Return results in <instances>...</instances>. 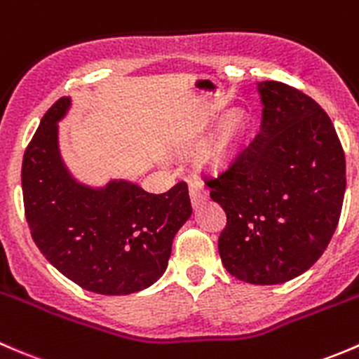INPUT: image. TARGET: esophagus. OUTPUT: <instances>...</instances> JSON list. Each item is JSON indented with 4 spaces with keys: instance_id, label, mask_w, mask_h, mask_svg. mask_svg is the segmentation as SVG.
<instances>
[{
    "instance_id": "34e87169",
    "label": "esophagus",
    "mask_w": 359,
    "mask_h": 359,
    "mask_svg": "<svg viewBox=\"0 0 359 359\" xmlns=\"http://www.w3.org/2000/svg\"><path fill=\"white\" fill-rule=\"evenodd\" d=\"M207 195H209V194H207L205 187L201 183V181H197V180L190 181V198H191V204L198 205L202 201H205Z\"/></svg>"
}]
</instances>
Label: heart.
<instances>
[{
  "instance_id": "obj_1",
  "label": "heart",
  "mask_w": 359,
  "mask_h": 359,
  "mask_svg": "<svg viewBox=\"0 0 359 359\" xmlns=\"http://www.w3.org/2000/svg\"><path fill=\"white\" fill-rule=\"evenodd\" d=\"M242 133H243L242 116H238V114H231L219 129V136H217V140H219L221 149H230V147H233L240 140Z\"/></svg>"
}]
</instances>
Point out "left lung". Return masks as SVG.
I'll list each match as a JSON object with an SVG mask.
<instances>
[{
	"mask_svg": "<svg viewBox=\"0 0 359 359\" xmlns=\"http://www.w3.org/2000/svg\"><path fill=\"white\" fill-rule=\"evenodd\" d=\"M259 133L226 169L205 180L226 212L217 249L230 275L254 285L285 283L327 249L346 191V157L323 109L289 84L257 83Z\"/></svg>",
	"mask_w": 359,
	"mask_h": 359,
	"instance_id": "1",
	"label": "left lung"
}]
</instances>
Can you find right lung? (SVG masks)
Masks as SVG:
<instances>
[{
	"mask_svg": "<svg viewBox=\"0 0 359 359\" xmlns=\"http://www.w3.org/2000/svg\"><path fill=\"white\" fill-rule=\"evenodd\" d=\"M64 97L44 114L24 154L22 194L32 240L58 271L83 289L126 295L164 275L172 238L191 216L188 184L149 194L112 180L93 188L72 178L58 149Z\"/></svg>",
	"mask_w": 359,
	"mask_h": 359,
	"instance_id": "add662e5",
	"label": "right lung"
}]
</instances>
